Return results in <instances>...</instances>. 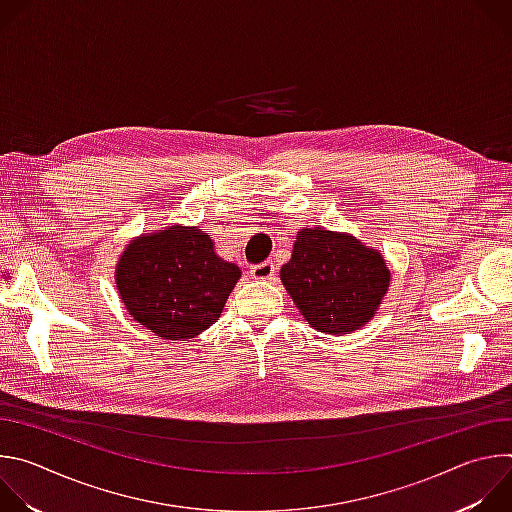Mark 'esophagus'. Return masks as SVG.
Returning a JSON list of instances; mask_svg holds the SVG:
<instances>
[{
    "mask_svg": "<svg viewBox=\"0 0 512 512\" xmlns=\"http://www.w3.org/2000/svg\"><path fill=\"white\" fill-rule=\"evenodd\" d=\"M273 275H275V263L273 261H263V263L251 267V277L253 279H271Z\"/></svg>",
    "mask_w": 512,
    "mask_h": 512,
    "instance_id": "obj_1",
    "label": "esophagus"
}]
</instances>
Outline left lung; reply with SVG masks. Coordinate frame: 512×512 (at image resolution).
I'll return each mask as SVG.
<instances>
[{
    "instance_id": "1",
    "label": "left lung",
    "mask_w": 512,
    "mask_h": 512,
    "mask_svg": "<svg viewBox=\"0 0 512 512\" xmlns=\"http://www.w3.org/2000/svg\"><path fill=\"white\" fill-rule=\"evenodd\" d=\"M279 277L304 320L332 336L371 322L391 285V269L381 251L350 233L320 227L298 231Z\"/></svg>"
}]
</instances>
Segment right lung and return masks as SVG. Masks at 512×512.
I'll list each match as a JSON object with an SVG mask.
<instances>
[{
  "label": "right lung",
  "instance_id": "right-lung-1",
  "mask_svg": "<svg viewBox=\"0 0 512 512\" xmlns=\"http://www.w3.org/2000/svg\"><path fill=\"white\" fill-rule=\"evenodd\" d=\"M241 279V267L218 257L198 227L172 225L141 233L115 265V285L129 316L164 340L210 328Z\"/></svg>",
  "mask_w": 512,
  "mask_h": 512
}]
</instances>
